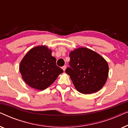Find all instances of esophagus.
Masks as SVG:
<instances>
[{"mask_svg":"<svg viewBox=\"0 0 128 128\" xmlns=\"http://www.w3.org/2000/svg\"><path fill=\"white\" fill-rule=\"evenodd\" d=\"M62 69H63V70H64V71H65V70H66V66H63V67L62 68Z\"/></svg>","mask_w":128,"mask_h":128,"instance_id":"esophagus-1","label":"esophagus"}]
</instances>
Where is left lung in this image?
<instances>
[{"instance_id": "left-lung-1", "label": "left lung", "mask_w": 128, "mask_h": 128, "mask_svg": "<svg viewBox=\"0 0 128 128\" xmlns=\"http://www.w3.org/2000/svg\"><path fill=\"white\" fill-rule=\"evenodd\" d=\"M70 60L66 73L70 76L75 88L82 94L98 92L108 78L109 67L102 56L94 50L82 47L69 54Z\"/></svg>"}]
</instances>
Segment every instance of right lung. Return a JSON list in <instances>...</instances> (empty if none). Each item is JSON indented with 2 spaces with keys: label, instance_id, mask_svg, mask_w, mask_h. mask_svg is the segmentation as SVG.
Listing matches in <instances>:
<instances>
[{
  "label": "right lung",
  "instance_id": "obj_1",
  "mask_svg": "<svg viewBox=\"0 0 128 128\" xmlns=\"http://www.w3.org/2000/svg\"><path fill=\"white\" fill-rule=\"evenodd\" d=\"M56 62L51 50L45 45H38L26 54L21 61L19 70L22 79L30 87L44 90L64 72Z\"/></svg>",
  "mask_w": 128,
  "mask_h": 128
}]
</instances>
